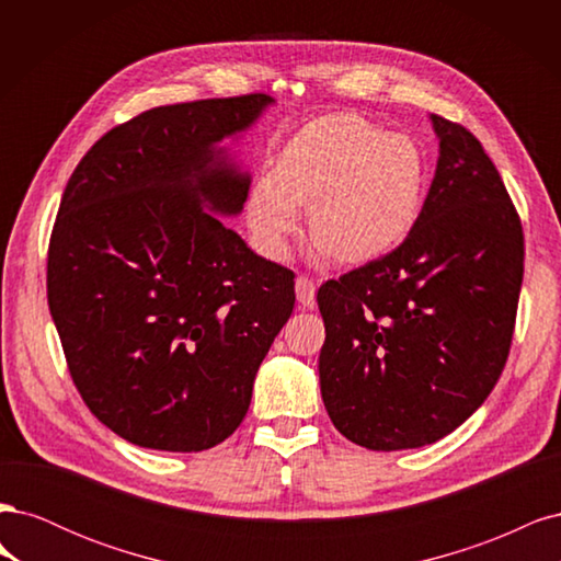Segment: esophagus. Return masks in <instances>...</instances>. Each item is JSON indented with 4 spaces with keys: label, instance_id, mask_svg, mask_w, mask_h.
<instances>
[{
    "label": "esophagus",
    "instance_id": "obj_1",
    "mask_svg": "<svg viewBox=\"0 0 561 561\" xmlns=\"http://www.w3.org/2000/svg\"><path fill=\"white\" fill-rule=\"evenodd\" d=\"M295 293H297V301L301 304L304 309H313L316 307V283L307 276H299L295 283Z\"/></svg>",
    "mask_w": 561,
    "mask_h": 561
}]
</instances>
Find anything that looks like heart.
<instances>
[{
	"mask_svg": "<svg viewBox=\"0 0 561 561\" xmlns=\"http://www.w3.org/2000/svg\"><path fill=\"white\" fill-rule=\"evenodd\" d=\"M428 192L426 149L360 114H330L299 128L254 182L248 227L257 245L283 257L308 208L316 257L367 262L398 248L416 227Z\"/></svg>",
	"mask_w": 561,
	"mask_h": 561,
	"instance_id": "b5f03b06",
	"label": "heart"
}]
</instances>
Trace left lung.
Returning <instances> with one entry per match:
<instances>
[{"instance_id":"1","label":"left lung","mask_w":561,"mask_h":561,"mask_svg":"<svg viewBox=\"0 0 561 561\" xmlns=\"http://www.w3.org/2000/svg\"><path fill=\"white\" fill-rule=\"evenodd\" d=\"M435 178L412 233L318 290V371L334 428L371 451L433 445L478 412L513 342L519 217L463 126L431 114Z\"/></svg>"}]
</instances>
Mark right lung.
Masks as SVG:
<instances>
[{
  "label": "right lung",
  "instance_id": "add662e5",
  "mask_svg": "<svg viewBox=\"0 0 561 561\" xmlns=\"http://www.w3.org/2000/svg\"><path fill=\"white\" fill-rule=\"evenodd\" d=\"M264 93L154 107L103 135L65 186L48 309L83 402L159 451L210 449L241 426L254 375L295 309V274L254 254L239 140Z\"/></svg>",
  "mask_w": 561,
  "mask_h": 561
}]
</instances>
